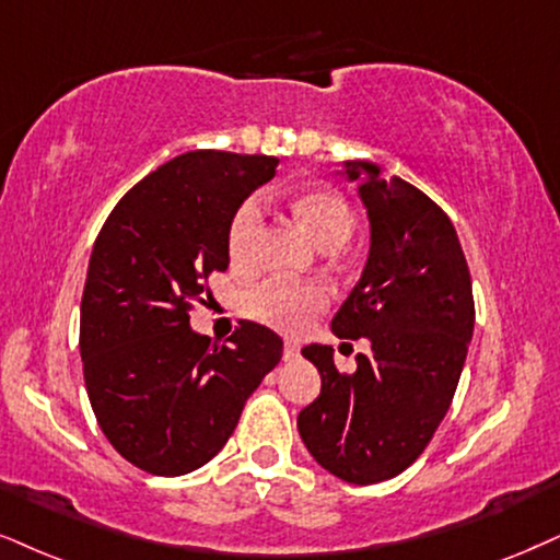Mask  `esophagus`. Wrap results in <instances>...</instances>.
<instances>
[{
  "mask_svg": "<svg viewBox=\"0 0 560 560\" xmlns=\"http://www.w3.org/2000/svg\"><path fill=\"white\" fill-rule=\"evenodd\" d=\"M299 355V342L295 340H285V345H282V358L285 361H291V358Z\"/></svg>",
  "mask_w": 560,
  "mask_h": 560,
  "instance_id": "1",
  "label": "esophagus"
}]
</instances>
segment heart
Returning <instances> with one entry per match:
<instances>
[{
  "instance_id": "obj_1",
  "label": "heart",
  "mask_w": 560,
  "mask_h": 560,
  "mask_svg": "<svg viewBox=\"0 0 560 560\" xmlns=\"http://www.w3.org/2000/svg\"><path fill=\"white\" fill-rule=\"evenodd\" d=\"M293 210L303 220V225L312 231L316 244L324 248H340L353 236V210L335 191L319 189V186L295 191ZM261 218H265V207L259 197L246 199L233 212L231 225H228V257L233 265H246L254 257ZM327 288L316 285V282L269 280L246 295V314L267 327L280 329V332H301L312 324L316 314L327 308Z\"/></svg>"
}]
</instances>
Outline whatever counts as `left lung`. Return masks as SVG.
Segmentation results:
<instances>
[{
    "mask_svg": "<svg viewBox=\"0 0 560 560\" xmlns=\"http://www.w3.org/2000/svg\"><path fill=\"white\" fill-rule=\"evenodd\" d=\"M369 212L363 275L332 319L342 340L365 337L353 374L337 371L329 345L301 350L322 392L299 412V433L324 470L371 486L416 462L457 392L475 301L467 259L446 212L369 161H345Z\"/></svg>",
    "mask_w": 560,
    "mask_h": 560,
    "instance_id": "8db88e82",
    "label": "left lung"
}]
</instances>
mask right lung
<instances>
[{
  "instance_id": "add662e5",
  "label": "right lung",
  "mask_w": 560,
  "mask_h": 560,
  "mask_svg": "<svg viewBox=\"0 0 560 560\" xmlns=\"http://www.w3.org/2000/svg\"><path fill=\"white\" fill-rule=\"evenodd\" d=\"M278 158L195 150L119 199L90 254L80 355L90 405L135 467L176 478L210 462L246 399L280 363L282 340L254 322L215 345L189 327L210 275L228 269V225Z\"/></svg>"
}]
</instances>
